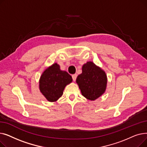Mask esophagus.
<instances>
[{"label": "esophagus", "instance_id": "esophagus-1", "mask_svg": "<svg viewBox=\"0 0 147 147\" xmlns=\"http://www.w3.org/2000/svg\"><path fill=\"white\" fill-rule=\"evenodd\" d=\"M77 76H78V75H77L76 74H74L72 75V78H73V81H76V78H77Z\"/></svg>", "mask_w": 147, "mask_h": 147}]
</instances>
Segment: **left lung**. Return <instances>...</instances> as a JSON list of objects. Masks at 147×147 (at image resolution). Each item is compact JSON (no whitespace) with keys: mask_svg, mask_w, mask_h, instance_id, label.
<instances>
[{"mask_svg":"<svg viewBox=\"0 0 147 147\" xmlns=\"http://www.w3.org/2000/svg\"><path fill=\"white\" fill-rule=\"evenodd\" d=\"M82 94L88 99L94 101L105 91L107 76L105 73L92 62H88L82 67V73L77 78Z\"/></svg>","mask_w":147,"mask_h":147,"instance_id":"obj_1","label":"left lung"}]
</instances>
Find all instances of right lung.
<instances>
[{
    "instance_id": "add662e5",
    "label": "right lung",
    "mask_w": 147,
    "mask_h": 147,
    "mask_svg": "<svg viewBox=\"0 0 147 147\" xmlns=\"http://www.w3.org/2000/svg\"><path fill=\"white\" fill-rule=\"evenodd\" d=\"M71 82V76L67 72L61 70L59 65L55 63L42 74L39 88L48 101L55 102L63 95L65 86Z\"/></svg>"
}]
</instances>
